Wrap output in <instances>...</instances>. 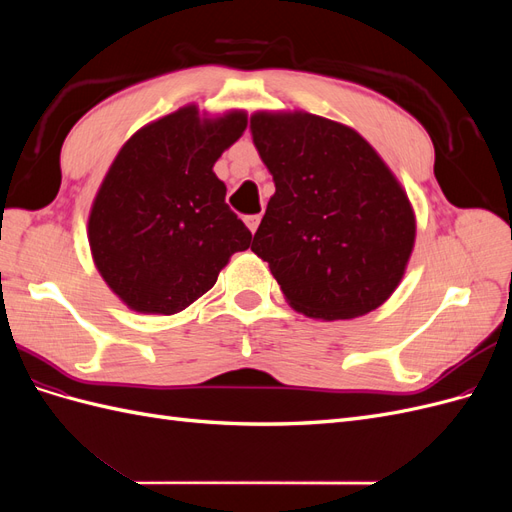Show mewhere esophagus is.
Wrapping results in <instances>:
<instances>
[{"mask_svg": "<svg viewBox=\"0 0 512 512\" xmlns=\"http://www.w3.org/2000/svg\"><path fill=\"white\" fill-rule=\"evenodd\" d=\"M258 224H260V215H245V226L252 232L258 230Z\"/></svg>", "mask_w": 512, "mask_h": 512, "instance_id": "esophagus-1", "label": "esophagus"}]
</instances>
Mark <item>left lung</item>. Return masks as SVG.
Segmentation results:
<instances>
[{
  "label": "left lung",
  "instance_id": "obj_1",
  "mask_svg": "<svg viewBox=\"0 0 512 512\" xmlns=\"http://www.w3.org/2000/svg\"><path fill=\"white\" fill-rule=\"evenodd\" d=\"M275 183L252 252L286 301L318 320L380 307L406 273L416 220L408 194L365 138L312 113L250 117Z\"/></svg>",
  "mask_w": 512,
  "mask_h": 512
}]
</instances>
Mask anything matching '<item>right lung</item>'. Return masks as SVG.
Segmentation results:
<instances>
[{
	"label": "right lung",
	"mask_w": 512,
	"mask_h": 512,
	"mask_svg": "<svg viewBox=\"0 0 512 512\" xmlns=\"http://www.w3.org/2000/svg\"><path fill=\"white\" fill-rule=\"evenodd\" d=\"M245 126L243 111L209 119L183 106L132 134L108 168L87 237L104 282L134 312H181L250 247L213 173Z\"/></svg>",
	"instance_id": "1"
}]
</instances>
